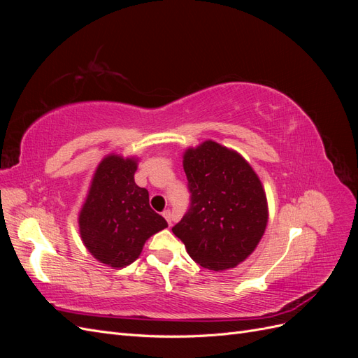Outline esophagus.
I'll return each instance as SVG.
<instances>
[{"label": "esophagus", "instance_id": "1", "mask_svg": "<svg viewBox=\"0 0 358 358\" xmlns=\"http://www.w3.org/2000/svg\"><path fill=\"white\" fill-rule=\"evenodd\" d=\"M162 216H164V218L167 220L169 225H171V212H170V209H166L164 212H162Z\"/></svg>", "mask_w": 358, "mask_h": 358}]
</instances>
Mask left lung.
<instances>
[{
    "label": "left lung",
    "instance_id": "left-lung-1",
    "mask_svg": "<svg viewBox=\"0 0 358 358\" xmlns=\"http://www.w3.org/2000/svg\"><path fill=\"white\" fill-rule=\"evenodd\" d=\"M183 170L189 209L171 231L200 266L215 272L236 267L266 230L262 180L242 155L212 140L185 150Z\"/></svg>",
    "mask_w": 358,
    "mask_h": 358
}]
</instances>
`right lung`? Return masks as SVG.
<instances>
[{"label":"right lung","instance_id":"add662e5","mask_svg":"<svg viewBox=\"0 0 358 358\" xmlns=\"http://www.w3.org/2000/svg\"><path fill=\"white\" fill-rule=\"evenodd\" d=\"M136 158L107 155L94 173L79 213L83 245L110 267L131 264L149 237L167 227L150 209L148 189L136 185Z\"/></svg>","mask_w":358,"mask_h":358}]
</instances>
